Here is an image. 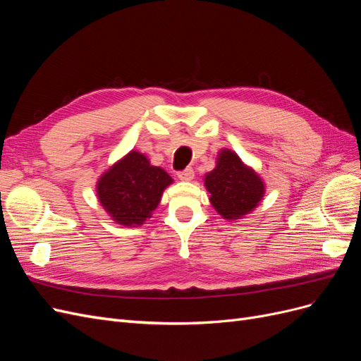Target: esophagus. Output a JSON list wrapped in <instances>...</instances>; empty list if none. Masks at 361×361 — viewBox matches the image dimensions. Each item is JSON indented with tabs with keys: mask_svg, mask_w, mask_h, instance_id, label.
I'll return each mask as SVG.
<instances>
[{
	"mask_svg": "<svg viewBox=\"0 0 361 361\" xmlns=\"http://www.w3.org/2000/svg\"><path fill=\"white\" fill-rule=\"evenodd\" d=\"M178 178L183 182H190L194 179V170L192 169H185L178 173Z\"/></svg>",
	"mask_w": 361,
	"mask_h": 361,
	"instance_id": "34e87169",
	"label": "esophagus"
}]
</instances>
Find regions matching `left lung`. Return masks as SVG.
<instances>
[{
	"label": "left lung",
	"mask_w": 361,
	"mask_h": 361,
	"mask_svg": "<svg viewBox=\"0 0 361 361\" xmlns=\"http://www.w3.org/2000/svg\"><path fill=\"white\" fill-rule=\"evenodd\" d=\"M204 185L215 211L227 220H238L253 211L265 192L257 174L227 149L220 152L216 167L206 174Z\"/></svg>",
	"instance_id": "obj_1"
}]
</instances>
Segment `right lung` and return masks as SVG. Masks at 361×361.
I'll use <instances>...</instances> for the list:
<instances>
[{
    "instance_id": "add662e5",
    "label": "right lung",
    "mask_w": 361,
    "mask_h": 361,
    "mask_svg": "<svg viewBox=\"0 0 361 361\" xmlns=\"http://www.w3.org/2000/svg\"><path fill=\"white\" fill-rule=\"evenodd\" d=\"M171 182L161 167L150 166L145 155L133 150L97 180V197L116 223L140 226L157 209Z\"/></svg>"
}]
</instances>
